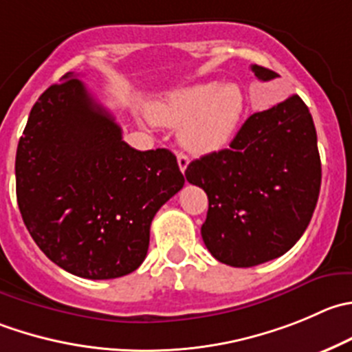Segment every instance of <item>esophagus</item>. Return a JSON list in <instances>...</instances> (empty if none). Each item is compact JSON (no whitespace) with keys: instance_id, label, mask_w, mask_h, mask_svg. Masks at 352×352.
Segmentation results:
<instances>
[{"instance_id":"1","label":"esophagus","mask_w":352,"mask_h":352,"mask_svg":"<svg viewBox=\"0 0 352 352\" xmlns=\"http://www.w3.org/2000/svg\"><path fill=\"white\" fill-rule=\"evenodd\" d=\"M177 163H179V168L180 172H186L187 165H189V158H187L184 153H177Z\"/></svg>"}]
</instances>
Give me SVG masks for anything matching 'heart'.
<instances>
[{"label": "heart", "mask_w": 352, "mask_h": 352, "mask_svg": "<svg viewBox=\"0 0 352 352\" xmlns=\"http://www.w3.org/2000/svg\"><path fill=\"white\" fill-rule=\"evenodd\" d=\"M245 100L234 84L204 82L177 89L153 107V118L165 125H180V142L196 155L223 148L237 131Z\"/></svg>", "instance_id": "b5f03b06"}]
</instances>
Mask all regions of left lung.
Segmentation results:
<instances>
[{
    "label": "left lung",
    "instance_id": "8db88e82",
    "mask_svg": "<svg viewBox=\"0 0 352 352\" xmlns=\"http://www.w3.org/2000/svg\"><path fill=\"white\" fill-rule=\"evenodd\" d=\"M259 80L278 77L251 65ZM187 182L208 196L201 235L218 261L249 268L278 258L301 239L322 184L316 131L294 94L242 124L230 148L189 163Z\"/></svg>",
    "mask_w": 352,
    "mask_h": 352
}]
</instances>
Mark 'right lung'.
Returning a JSON list of instances; mask_svg holds the SVG:
<instances>
[{"instance_id": "right-lung-1", "label": "right lung", "mask_w": 352, "mask_h": 352, "mask_svg": "<svg viewBox=\"0 0 352 352\" xmlns=\"http://www.w3.org/2000/svg\"><path fill=\"white\" fill-rule=\"evenodd\" d=\"M27 230L58 267L107 280L138 270L156 211L184 186L168 149L138 151L72 72L32 107L15 158Z\"/></svg>"}]
</instances>
